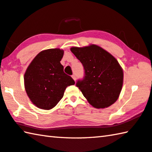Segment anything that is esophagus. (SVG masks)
<instances>
[{"label":"esophagus","instance_id":"34e87169","mask_svg":"<svg viewBox=\"0 0 152 152\" xmlns=\"http://www.w3.org/2000/svg\"><path fill=\"white\" fill-rule=\"evenodd\" d=\"M72 78L74 79V80L76 82V75L75 74H73L72 76Z\"/></svg>","mask_w":152,"mask_h":152}]
</instances>
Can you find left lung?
<instances>
[{
	"instance_id": "8db88e82",
	"label": "left lung",
	"mask_w": 152,
	"mask_h": 152,
	"mask_svg": "<svg viewBox=\"0 0 152 152\" xmlns=\"http://www.w3.org/2000/svg\"><path fill=\"white\" fill-rule=\"evenodd\" d=\"M70 50L84 66V78L76 86L90 104L100 109L115 103L124 81L123 69L115 58L96 45L72 47Z\"/></svg>"
}]
</instances>
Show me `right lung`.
<instances>
[{"label": "right lung", "instance_id": "right-lung-1", "mask_svg": "<svg viewBox=\"0 0 152 152\" xmlns=\"http://www.w3.org/2000/svg\"><path fill=\"white\" fill-rule=\"evenodd\" d=\"M64 52L60 48L41 51L24 73L27 96L38 108H53L62 98L66 88L75 84L71 76L64 72V66L60 64Z\"/></svg>", "mask_w": 152, "mask_h": 152}]
</instances>
